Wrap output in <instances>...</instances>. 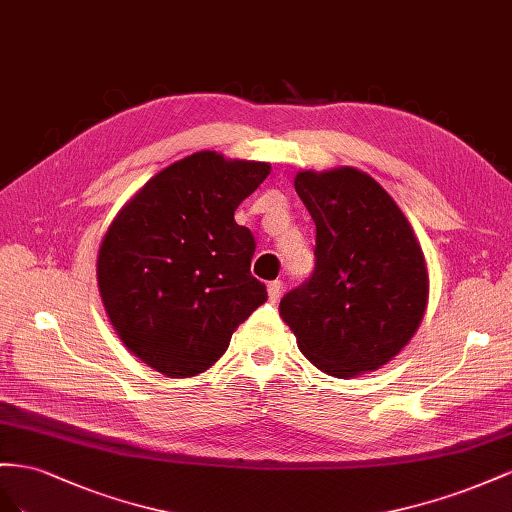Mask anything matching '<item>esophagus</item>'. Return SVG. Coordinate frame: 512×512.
Here are the masks:
<instances>
[{
  "mask_svg": "<svg viewBox=\"0 0 512 512\" xmlns=\"http://www.w3.org/2000/svg\"><path fill=\"white\" fill-rule=\"evenodd\" d=\"M281 294H283V283L281 281H270L268 283V296H270V300L276 302V300L281 298Z\"/></svg>",
  "mask_w": 512,
  "mask_h": 512,
  "instance_id": "1",
  "label": "esophagus"
}]
</instances>
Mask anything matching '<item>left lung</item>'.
Listing matches in <instances>:
<instances>
[{
  "label": "left lung",
  "mask_w": 512,
  "mask_h": 512,
  "mask_svg": "<svg viewBox=\"0 0 512 512\" xmlns=\"http://www.w3.org/2000/svg\"><path fill=\"white\" fill-rule=\"evenodd\" d=\"M296 193L317 227L315 270L281 300V317L319 371L384 367L427 311L429 272L414 229L371 175L300 171Z\"/></svg>",
  "instance_id": "left-lung-1"
}]
</instances>
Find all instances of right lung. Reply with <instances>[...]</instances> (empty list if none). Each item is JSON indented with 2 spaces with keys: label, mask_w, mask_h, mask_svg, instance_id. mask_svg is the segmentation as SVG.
Listing matches in <instances>:
<instances>
[{
  "label": "right lung",
  "mask_w": 512,
  "mask_h": 512,
  "mask_svg": "<svg viewBox=\"0 0 512 512\" xmlns=\"http://www.w3.org/2000/svg\"><path fill=\"white\" fill-rule=\"evenodd\" d=\"M270 165L210 150L165 167L113 218L98 289L120 341L167 377L199 375L268 300L251 274L255 238L233 221Z\"/></svg>",
  "instance_id": "add662e5"
}]
</instances>
